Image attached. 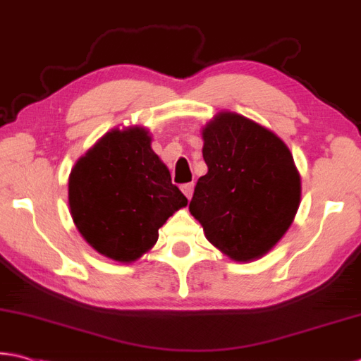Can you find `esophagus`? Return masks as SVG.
Masks as SVG:
<instances>
[{
	"label": "esophagus",
	"mask_w": 361,
	"mask_h": 361,
	"mask_svg": "<svg viewBox=\"0 0 361 361\" xmlns=\"http://www.w3.org/2000/svg\"><path fill=\"white\" fill-rule=\"evenodd\" d=\"M181 191H183V194H185L188 199H191L192 197V191H194V183H186V185H183L181 186Z\"/></svg>",
	"instance_id": "1"
}]
</instances>
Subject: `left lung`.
Instances as JSON below:
<instances>
[{"mask_svg":"<svg viewBox=\"0 0 361 361\" xmlns=\"http://www.w3.org/2000/svg\"><path fill=\"white\" fill-rule=\"evenodd\" d=\"M207 173L190 202L207 241L234 262L278 244L300 204V173L286 142L241 114L223 111L202 128Z\"/></svg>","mask_w":361,"mask_h":361,"instance_id":"8db88e82","label":"left lung"}]
</instances>
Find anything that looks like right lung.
<instances>
[{
    "label": "right lung",
    "mask_w": 361,
    "mask_h": 361,
    "mask_svg": "<svg viewBox=\"0 0 361 361\" xmlns=\"http://www.w3.org/2000/svg\"><path fill=\"white\" fill-rule=\"evenodd\" d=\"M151 141L140 125L112 128L68 175V207L78 233L114 262L138 260L157 243L169 216L188 205Z\"/></svg>",
    "instance_id": "obj_1"
}]
</instances>
